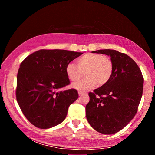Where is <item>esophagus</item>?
<instances>
[{
    "label": "esophagus",
    "mask_w": 155,
    "mask_h": 155,
    "mask_svg": "<svg viewBox=\"0 0 155 155\" xmlns=\"http://www.w3.org/2000/svg\"><path fill=\"white\" fill-rule=\"evenodd\" d=\"M87 93H85V92H82V91H78V95L79 96H83V95H86Z\"/></svg>",
    "instance_id": "obj_1"
}]
</instances>
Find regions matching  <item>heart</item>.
Wrapping results in <instances>:
<instances>
[{"mask_svg":"<svg viewBox=\"0 0 155 155\" xmlns=\"http://www.w3.org/2000/svg\"><path fill=\"white\" fill-rule=\"evenodd\" d=\"M78 65L72 62L66 65L65 72L69 79L75 82L87 76L85 79L76 83L73 87L80 91H87L96 85L98 87L109 82L114 72V64L108 56L87 53L77 60Z\"/></svg>","mask_w":155,"mask_h":155,"instance_id":"obj_1","label":"heart"}]
</instances>
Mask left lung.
<instances>
[{
  "mask_svg": "<svg viewBox=\"0 0 155 155\" xmlns=\"http://www.w3.org/2000/svg\"><path fill=\"white\" fill-rule=\"evenodd\" d=\"M111 57L114 72L104 85L89 93L86 117L91 127L105 135L121 130L137 114L143 87L141 70L127 54L115 50L93 51Z\"/></svg>",
  "mask_w": 155,
  "mask_h": 155,
  "instance_id": "8db88e82",
  "label": "left lung"
}]
</instances>
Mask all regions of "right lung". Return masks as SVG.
<instances>
[{"label": "right lung", "instance_id": "obj_1", "mask_svg": "<svg viewBox=\"0 0 155 155\" xmlns=\"http://www.w3.org/2000/svg\"><path fill=\"white\" fill-rule=\"evenodd\" d=\"M82 54L42 49L21 63L17 75L16 100L26 118L35 127L46 129L65 120L68 107L78 98L75 89L62 90L70 83L65 67Z\"/></svg>", "mask_w": 155, "mask_h": 155}]
</instances>
